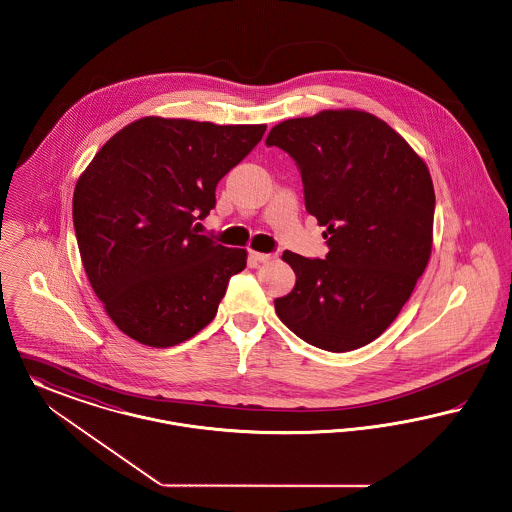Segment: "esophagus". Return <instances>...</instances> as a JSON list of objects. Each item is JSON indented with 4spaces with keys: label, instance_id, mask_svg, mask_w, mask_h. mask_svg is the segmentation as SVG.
Masks as SVG:
<instances>
[{
    "label": "esophagus",
    "instance_id": "obj_1",
    "mask_svg": "<svg viewBox=\"0 0 512 512\" xmlns=\"http://www.w3.org/2000/svg\"><path fill=\"white\" fill-rule=\"evenodd\" d=\"M248 256H250L254 262H269V260H273V254H264V252H256V250H250Z\"/></svg>",
    "mask_w": 512,
    "mask_h": 512
}]
</instances>
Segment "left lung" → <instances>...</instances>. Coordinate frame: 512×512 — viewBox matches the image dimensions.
<instances>
[{
  "mask_svg": "<svg viewBox=\"0 0 512 512\" xmlns=\"http://www.w3.org/2000/svg\"><path fill=\"white\" fill-rule=\"evenodd\" d=\"M266 144L295 160L329 248L323 260L283 252L296 283L275 312L318 349H360L399 316L428 266L430 171L385 121L354 109L283 121Z\"/></svg>",
  "mask_w": 512,
  "mask_h": 512,
  "instance_id": "8db88e82",
  "label": "left lung"
}]
</instances>
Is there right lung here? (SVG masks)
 <instances>
[{"label": "right lung", "instance_id": "obj_1", "mask_svg": "<svg viewBox=\"0 0 512 512\" xmlns=\"http://www.w3.org/2000/svg\"><path fill=\"white\" fill-rule=\"evenodd\" d=\"M266 125L144 117L111 136L82 173L73 225L82 266L113 323L148 347H173L216 318L246 250L198 235L217 183Z\"/></svg>", "mask_w": 512, "mask_h": 512}]
</instances>
